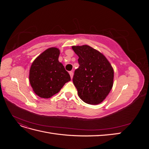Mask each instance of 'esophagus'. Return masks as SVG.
Returning a JSON list of instances; mask_svg holds the SVG:
<instances>
[{
  "label": "esophagus",
  "instance_id": "1",
  "mask_svg": "<svg viewBox=\"0 0 149 149\" xmlns=\"http://www.w3.org/2000/svg\"><path fill=\"white\" fill-rule=\"evenodd\" d=\"M69 73H70V75L71 76V78L72 79V78H73V71H70Z\"/></svg>",
  "mask_w": 149,
  "mask_h": 149
}]
</instances>
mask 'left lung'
Wrapping results in <instances>:
<instances>
[{"label":"left lung","mask_w":149,"mask_h":149,"mask_svg":"<svg viewBox=\"0 0 149 149\" xmlns=\"http://www.w3.org/2000/svg\"><path fill=\"white\" fill-rule=\"evenodd\" d=\"M72 48L79 57V66L73 78L78 96L89 104H98L112 89L113 68L102 53L91 47L73 46Z\"/></svg>","instance_id":"8db88e82"}]
</instances>
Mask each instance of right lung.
Returning a JSON list of instances; mask_svg holds the SVG:
<instances>
[{"label":"right lung","instance_id":"1","mask_svg":"<svg viewBox=\"0 0 149 149\" xmlns=\"http://www.w3.org/2000/svg\"><path fill=\"white\" fill-rule=\"evenodd\" d=\"M60 49L49 48L31 64L29 80L33 91L40 97L49 98L60 91L71 80L64 66L58 61Z\"/></svg>","mask_w":149,"mask_h":149}]
</instances>
